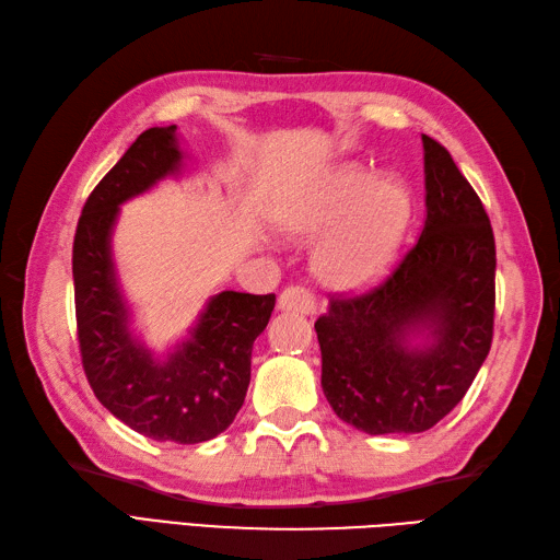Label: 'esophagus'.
Returning a JSON list of instances; mask_svg holds the SVG:
<instances>
[{"mask_svg":"<svg viewBox=\"0 0 560 560\" xmlns=\"http://www.w3.org/2000/svg\"><path fill=\"white\" fill-rule=\"evenodd\" d=\"M279 307L285 312H301V315H315L317 301L315 293L305 285H289L281 295H279Z\"/></svg>","mask_w":560,"mask_h":560,"instance_id":"esophagus-1","label":"esophagus"}]
</instances>
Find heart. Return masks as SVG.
<instances>
[{
  "label": "heart",
  "mask_w": 560,
  "mask_h": 560,
  "mask_svg": "<svg viewBox=\"0 0 560 560\" xmlns=\"http://www.w3.org/2000/svg\"><path fill=\"white\" fill-rule=\"evenodd\" d=\"M412 221V192L396 174L360 166L336 172L322 190L285 219L298 238H317V275L334 289H360L386 275Z\"/></svg>",
  "instance_id": "1"
}]
</instances>
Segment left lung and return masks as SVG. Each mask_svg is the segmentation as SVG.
Returning <instances> with one entry per match:
<instances>
[{"label":"left lung","mask_w":560,"mask_h":560,"mask_svg":"<svg viewBox=\"0 0 560 560\" xmlns=\"http://www.w3.org/2000/svg\"><path fill=\"white\" fill-rule=\"evenodd\" d=\"M427 219L374 289L331 298L315 322L322 388L368 434H418L458 406L489 355L497 245L482 200L448 150L422 136ZM422 332L425 346L411 343Z\"/></svg>","instance_id":"1"}]
</instances>
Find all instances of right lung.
I'll list each match as a JSON object with an SVG mask.
<instances>
[{
    "instance_id": "1",
    "label": "right lung",
    "mask_w": 560,
    "mask_h": 560,
    "mask_svg": "<svg viewBox=\"0 0 560 560\" xmlns=\"http://www.w3.org/2000/svg\"><path fill=\"white\" fill-rule=\"evenodd\" d=\"M180 160L176 126L148 128L90 192L73 238L75 324L88 382L116 420L154 441L200 444L224 432L241 410L253 343L277 295H212L166 360L128 329L131 312L112 259L119 205L178 174Z\"/></svg>"
}]
</instances>
